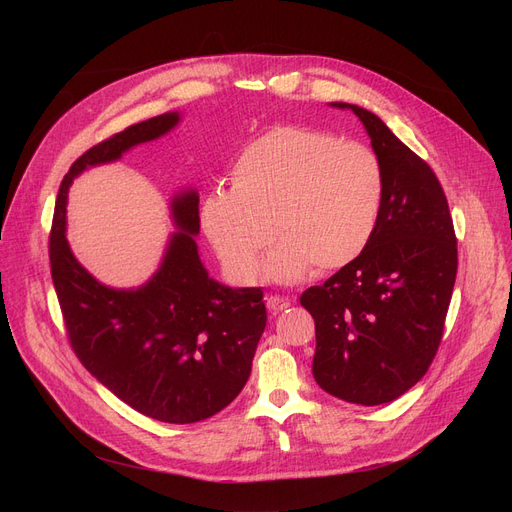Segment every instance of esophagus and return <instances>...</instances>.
<instances>
[{
	"label": "esophagus",
	"instance_id": "34e87169",
	"mask_svg": "<svg viewBox=\"0 0 512 512\" xmlns=\"http://www.w3.org/2000/svg\"><path fill=\"white\" fill-rule=\"evenodd\" d=\"M265 301H267V309H270L272 313H280L290 307V299L280 297V294H272V297H267Z\"/></svg>",
	"mask_w": 512,
	"mask_h": 512
}]
</instances>
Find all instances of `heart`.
I'll return each instance as SVG.
<instances>
[{
  "instance_id": "heart-1",
  "label": "heart",
  "mask_w": 512,
  "mask_h": 512,
  "mask_svg": "<svg viewBox=\"0 0 512 512\" xmlns=\"http://www.w3.org/2000/svg\"><path fill=\"white\" fill-rule=\"evenodd\" d=\"M232 188H215L201 224L228 272L251 282L267 261L278 282L309 270L338 272L369 247L384 207V166L373 149L319 128L278 124L249 141L232 164Z\"/></svg>"
}]
</instances>
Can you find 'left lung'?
Masks as SVG:
<instances>
[{
  "instance_id": "obj_1",
  "label": "left lung",
  "mask_w": 512,
  "mask_h": 512,
  "mask_svg": "<svg viewBox=\"0 0 512 512\" xmlns=\"http://www.w3.org/2000/svg\"><path fill=\"white\" fill-rule=\"evenodd\" d=\"M384 166L382 218L369 247L301 294L315 321L313 378L355 405H384L432 365L459 267L444 188L375 114L351 103Z\"/></svg>"
}]
</instances>
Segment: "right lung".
Segmentation results:
<instances>
[{"label":"right lung","mask_w":512,"mask_h":512,"mask_svg":"<svg viewBox=\"0 0 512 512\" xmlns=\"http://www.w3.org/2000/svg\"><path fill=\"white\" fill-rule=\"evenodd\" d=\"M178 122L161 114L112 134L80 155L60 184L49 232V265L74 355L128 407L164 423H197L245 388L265 330L261 288H230L207 276L197 253L199 195L174 197L180 232L157 274L137 290L97 282L66 240L68 186L89 166L122 157Z\"/></svg>","instance_id":"add662e5"}]
</instances>
